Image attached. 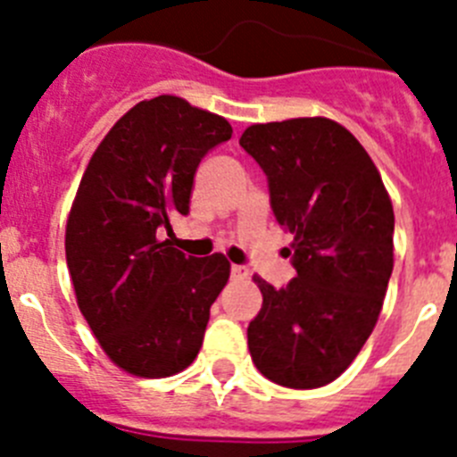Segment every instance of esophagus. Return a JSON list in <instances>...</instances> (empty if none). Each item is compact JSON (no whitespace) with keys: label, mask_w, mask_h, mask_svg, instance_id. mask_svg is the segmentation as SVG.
Returning <instances> with one entry per match:
<instances>
[{"label":"esophagus","mask_w":457,"mask_h":457,"mask_svg":"<svg viewBox=\"0 0 457 457\" xmlns=\"http://www.w3.org/2000/svg\"><path fill=\"white\" fill-rule=\"evenodd\" d=\"M231 277L237 281H245V278H249V268L247 265H231Z\"/></svg>","instance_id":"34e87169"}]
</instances>
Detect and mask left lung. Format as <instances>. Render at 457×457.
<instances>
[{
	"mask_svg": "<svg viewBox=\"0 0 457 457\" xmlns=\"http://www.w3.org/2000/svg\"><path fill=\"white\" fill-rule=\"evenodd\" d=\"M268 176L270 205L293 233L297 277L274 288L247 327L253 364L290 389L329 385L378 322L394 270V208L373 160L329 119L258 123L240 137Z\"/></svg>",
	"mask_w": 457,
	"mask_h": 457,
	"instance_id": "8db88e82",
	"label": "left lung"
}]
</instances>
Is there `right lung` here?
Here are the masks:
<instances>
[{"label": "right lung", "mask_w": 457, "mask_h": 457, "mask_svg": "<svg viewBox=\"0 0 457 457\" xmlns=\"http://www.w3.org/2000/svg\"><path fill=\"white\" fill-rule=\"evenodd\" d=\"M231 135L221 116L157 96L116 120L84 171L68 270L91 332L128 373L169 378L199 354L231 265L221 253L185 256L157 231L187 215L199 162Z\"/></svg>", "instance_id": "add662e5"}]
</instances>
